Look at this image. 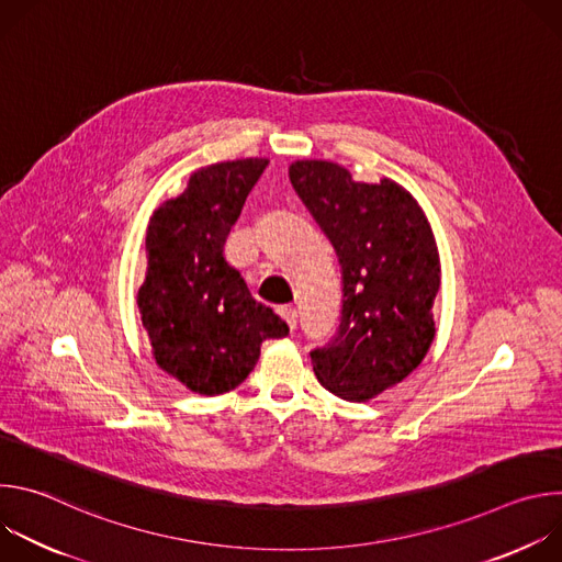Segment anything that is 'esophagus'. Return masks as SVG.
Listing matches in <instances>:
<instances>
[{
	"instance_id": "obj_1",
	"label": "esophagus",
	"mask_w": 562,
	"mask_h": 562,
	"mask_svg": "<svg viewBox=\"0 0 562 562\" xmlns=\"http://www.w3.org/2000/svg\"><path fill=\"white\" fill-rule=\"evenodd\" d=\"M278 311H280V315L284 317V323L289 325V329L293 331L295 325H297V311H295V306H280Z\"/></svg>"
}]
</instances>
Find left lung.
Returning <instances> with one entry per match:
<instances>
[{"label":"left lung","instance_id":"8db88e82","mask_svg":"<svg viewBox=\"0 0 562 562\" xmlns=\"http://www.w3.org/2000/svg\"><path fill=\"white\" fill-rule=\"evenodd\" d=\"M289 178L331 239L342 267V323L311 351L317 382L349 403H367L403 382L434 338L440 258L431 224L397 182H356L327 159H297Z\"/></svg>","mask_w":562,"mask_h":562}]
</instances>
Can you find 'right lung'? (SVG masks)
Segmentation results:
<instances>
[{
    "mask_svg": "<svg viewBox=\"0 0 562 562\" xmlns=\"http://www.w3.org/2000/svg\"><path fill=\"white\" fill-rule=\"evenodd\" d=\"M269 165L228 159L191 173L146 228V278L137 293L157 367L200 395H220L254 371L260 347L289 327L224 260V243Z\"/></svg>",
    "mask_w": 562,
    "mask_h": 562,
    "instance_id": "1",
    "label": "right lung"
}]
</instances>
